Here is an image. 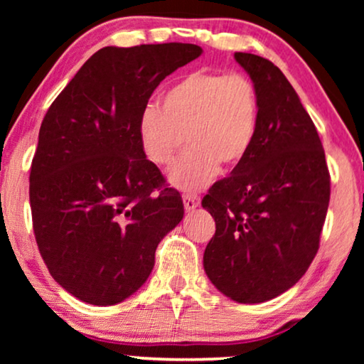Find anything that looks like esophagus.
<instances>
[{
	"mask_svg": "<svg viewBox=\"0 0 364 364\" xmlns=\"http://www.w3.org/2000/svg\"><path fill=\"white\" fill-rule=\"evenodd\" d=\"M183 207L187 208V210H193V208H197L200 205V197L196 196V193H183Z\"/></svg>",
	"mask_w": 364,
	"mask_h": 364,
	"instance_id": "34e87169",
	"label": "esophagus"
}]
</instances>
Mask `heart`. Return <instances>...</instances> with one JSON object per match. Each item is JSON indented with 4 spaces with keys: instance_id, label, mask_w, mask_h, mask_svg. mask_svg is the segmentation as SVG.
I'll return each mask as SVG.
<instances>
[{
    "instance_id": "1",
    "label": "heart",
    "mask_w": 364,
    "mask_h": 364,
    "mask_svg": "<svg viewBox=\"0 0 364 364\" xmlns=\"http://www.w3.org/2000/svg\"><path fill=\"white\" fill-rule=\"evenodd\" d=\"M258 92L242 73L196 71L164 96L162 109L147 106L139 117V137L147 159L172 162L183 139L191 146L168 168V182L197 192L215 181L220 162H242L255 141Z\"/></svg>"
}]
</instances>
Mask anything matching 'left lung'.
<instances>
[{"mask_svg": "<svg viewBox=\"0 0 364 364\" xmlns=\"http://www.w3.org/2000/svg\"><path fill=\"white\" fill-rule=\"evenodd\" d=\"M258 92L250 151L213 183L202 207L215 220L203 268L238 303L282 295L305 275L320 247L330 172L320 136L298 94L268 59L235 53Z\"/></svg>", "mask_w": 364, "mask_h": 364, "instance_id": "8db88e82", "label": "left lung"}]
</instances>
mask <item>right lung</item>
Masks as SVG:
<instances>
[{
  "label": "right lung",
  "mask_w": 364,
  "mask_h": 364,
  "mask_svg": "<svg viewBox=\"0 0 364 364\" xmlns=\"http://www.w3.org/2000/svg\"><path fill=\"white\" fill-rule=\"evenodd\" d=\"M202 54L188 43L107 46L48 109L29 173L36 243L64 290L116 305L151 275L183 203L147 161L139 117L156 87Z\"/></svg>",
  "instance_id": "1"
}]
</instances>
